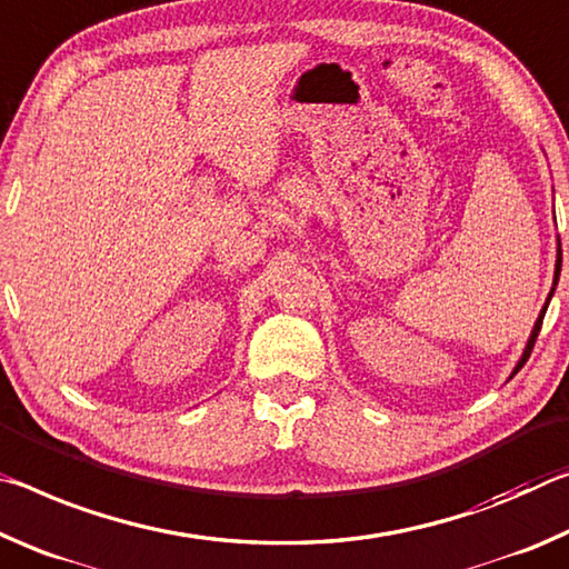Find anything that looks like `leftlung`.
Wrapping results in <instances>:
<instances>
[{
    "instance_id": "left-lung-1",
    "label": "left lung",
    "mask_w": 569,
    "mask_h": 569,
    "mask_svg": "<svg viewBox=\"0 0 569 569\" xmlns=\"http://www.w3.org/2000/svg\"><path fill=\"white\" fill-rule=\"evenodd\" d=\"M560 269H562V244H560V237H557V259H555V279H552V290H549L547 300H545V307H542V310H539V315H537L535 328H532V332H529V338H527V346H525V350H521V358L517 360V366H515V370H511V376H509V378H515V376H517L519 368L525 366L527 358H529V352H532V348H535V340H537V335H539V328H542V320H545V312H547V307H549V300H552L557 282H560Z\"/></svg>"
}]
</instances>
